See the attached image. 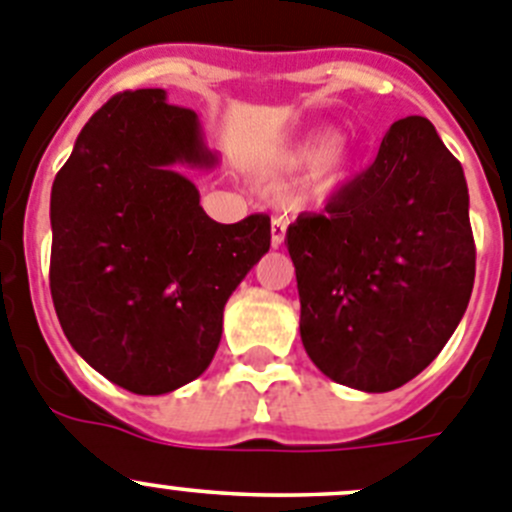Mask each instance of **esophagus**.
<instances>
[{"label": "esophagus", "mask_w": 512, "mask_h": 512, "mask_svg": "<svg viewBox=\"0 0 512 512\" xmlns=\"http://www.w3.org/2000/svg\"><path fill=\"white\" fill-rule=\"evenodd\" d=\"M285 229H288V222L283 217H275L272 219V242L280 245L285 240Z\"/></svg>", "instance_id": "34e87169"}]
</instances>
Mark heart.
<instances>
[{"instance_id":"obj_1","label":"heart","mask_w":512,"mask_h":512,"mask_svg":"<svg viewBox=\"0 0 512 512\" xmlns=\"http://www.w3.org/2000/svg\"><path fill=\"white\" fill-rule=\"evenodd\" d=\"M295 166H313L315 174L326 186L338 184L353 166V151L346 141H333L331 133H313L300 141L293 151Z\"/></svg>"}]
</instances>
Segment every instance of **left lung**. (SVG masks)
Segmentation results:
<instances>
[{"label": "left lung", "instance_id": "obj_1", "mask_svg": "<svg viewBox=\"0 0 512 512\" xmlns=\"http://www.w3.org/2000/svg\"><path fill=\"white\" fill-rule=\"evenodd\" d=\"M305 353L369 394L412 381L460 326L475 283L460 161L422 116L386 131L374 164L288 227Z\"/></svg>", "mask_w": 512, "mask_h": 512}]
</instances>
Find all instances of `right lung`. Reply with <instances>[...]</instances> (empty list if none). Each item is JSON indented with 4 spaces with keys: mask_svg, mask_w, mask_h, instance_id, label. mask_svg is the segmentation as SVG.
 Returning <instances> with one entry per match:
<instances>
[{
    "mask_svg": "<svg viewBox=\"0 0 512 512\" xmlns=\"http://www.w3.org/2000/svg\"><path fill=\"white\" fill-rule=\"evenodd\" d=\"M197 113L166 90L93 113L50 197V293L70 346L98 374L159 396L207 371L229 295L270 250V217L219 224L181 166L214 169Z\"/></svg>",
    "mask_w": 512,
    "mask_h": 512,
    "instance_id": "obj_1",
    "label": "right lung"
}]
</instances>
